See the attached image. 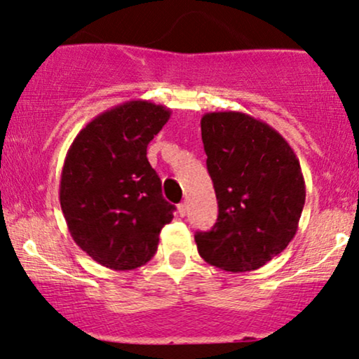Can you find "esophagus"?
Listing matches in <instances>:
<instances>
[{"mask_svg":"<svg viewBox=\"0 0 359 359\" xmlns=\"http://www.w3.org/2000/svg\"><path fill=\"white\" fill-rule=\"evenodd\" d=\"M177 211H179L180 216H185V214H187V204L180 203L179 205H177Z\"/></svg>","mask_w":359,"mask_h":359,"instance_id":"34e87169","label":"esophagus"}]
</instances>
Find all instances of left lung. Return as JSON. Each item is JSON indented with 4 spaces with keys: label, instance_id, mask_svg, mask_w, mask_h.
<instances>
[{
    "label": "left lung",
    "instance_id": "obj_1",
    "mask_svg": "<svg viewBox=\"0 0 359 359\" xmlns=\"http://www.w3.org/2000/svg\"><path fill=\"white\" fill-rule=\"evenodd\" d=\"M201 133L217 214L211 231L197 233L209 265L243 273L287 248L299 228L306 182L287 140L240 111L205 113Z\"/></svg>",
    "mask_w": 359,
    "mask_h": 359
}]
</instances>
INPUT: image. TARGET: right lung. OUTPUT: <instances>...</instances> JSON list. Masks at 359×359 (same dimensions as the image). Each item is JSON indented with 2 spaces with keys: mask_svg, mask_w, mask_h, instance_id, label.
Returning <instances> with one entry per match:
<instances>
[{
  "mask_svg": "<svg viewBox=\"0 0 359 359\" xmlns=\"http://www.w3.org/2000/svg\"><path fill=\"white\" fill-rule=\"evenodd\" d=\"M172 111L126 101L90 119L74 138L60 175V208L72 240L111 270L150 262L174 205L147 158V147Z\"/></svg>",
  "mask_w": 359,
  "mask_h": 359,
  "instance_id": "obj_1",
  "label": "right lung"
}]
</instances>
